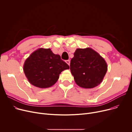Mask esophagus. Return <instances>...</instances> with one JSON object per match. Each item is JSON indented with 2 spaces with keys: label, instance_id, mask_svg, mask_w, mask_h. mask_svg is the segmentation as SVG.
Here are the masks:
<instances>
[{
  "label": "esophagus",
  "instance_id": "1",
  "mask_svg": "<svg viewBox=\"0 0 132 132\" xmlns=\"http://www.w3.org/2000/svg\"><path fill=\"white\" fill-rule=\"evenodd\" d=\"M66 63L70 66V60H66Z\"/></svg>",
  "mask_w": 132,
  "mask_h": 132
}]
</instances>
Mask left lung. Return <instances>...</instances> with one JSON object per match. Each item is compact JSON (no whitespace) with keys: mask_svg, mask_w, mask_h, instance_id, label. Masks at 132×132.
Wrapping results in <instances>:
<instances>
[{"mask_svg":"<svg viewBox=\"0 0 132 132\" xmlns=\"http://www.w3.org/2000/svg\"><path fill=\"white\" fill-rule=\"evenodd\" d=\"M70 70L77 85L91 89L102 82L108 65L104 59L92 48H77L71 61Z\"/></svg>","mask_w":132,"mask_h":132,"instance_id":"left-lung-1","label":"left lung"}]
</instances>
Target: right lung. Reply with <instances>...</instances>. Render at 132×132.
<instances>
[{
	"label": "right lung",
	"instance_id": "obj_1",
	"mask_svg": "<svg viewBox=\"0 0 132 132\" xmlns=\"http://www.w3.org/2000/svg\"><path fill=\"white\" fill-rule=\"evenodd\" d=\"M69 68L59 54H54L50 48H44L33 52L23 65V71L28 80L32 85L39 88L54 85L61 72Z\"/></svg>",
	"mask_w": 132,
	"mask_h": 132
}]
</instances>
